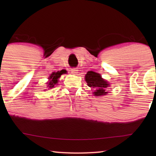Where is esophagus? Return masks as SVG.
<instances>
[{"label":"esophagus","mask_w":156,"mask_h":156,"mask_svg":"<svg viewBox=\"0 0 156 156\" xmlns=\"http://www.w3.org/2000/svg\"><path fill=\"white\" fill-rule=\"evenodd\" d=\"M70 71H71V73L73 74H76L78 73V69H76V68H72V69H70Z\"/></svg>","instance_id":"esophagus-1"}]
</instances>
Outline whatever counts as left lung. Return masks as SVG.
Instances as JSON below:
<instances>
[{"label": "left lung", "instance_id": "left-lung-1", "mask_svg": "<svg viewBox=\"0 0 156 156\" xmlns=\"http://www.w3.org/2000/svg\"><path fill=\"white\" fill-rule=\"evenodd\" d=\"M85 80L87 85L91 88L94 89L93 94L94 96L100 97L102 95H106L108 93L107 88L109 84L106 80L101 78V76L97 72L89 71L85 75Z\"/></svg>", "mask_w": 156, "mask_h": 156}]
</instances>
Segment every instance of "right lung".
Listing matches in <instances>:
<instances>
[{"label":"right lung","mask_w":156,"mask_h":156,"mask_svg":"<svg viewBox=\"0 0 156 156\" xmlns=\"http://www.w3.org/2000/svg\"><path fill=\"white\" fill-rule=\"evenodd\" d=\"M65 72L64 71V70H61L60 72H53L52 74H51V75L50 76V77H49V80H50V82H48V89H50L53 88V87H55V85L57 84V82H58V79L60 77V76L62 75V74H65Z\"/></svg>","instance_id":"add662e5"}]
</instances>
